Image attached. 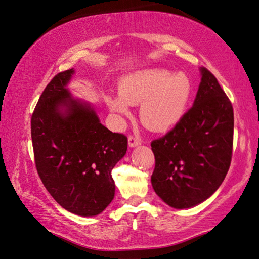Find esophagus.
I'll list each match as a JSON object with an SVG mask.
<instances>
[{
	"mask_svg": "<svg viewBox=\"0 0 259 259\" xmlns=\"http://www.w3.org/2000/svg\"><path fill=\"white\" fill-rule=\"evenodd\" d=\"M128 143H129L130 147H136V146H139L141 144V141H140V139L137 138V137L130 136L128 138Z\"/></svg>",
	"mask_w": 259,
	"mask_h": 259,
	"instance_id": "34e87169",
	"label": "esophagus"
}]
</instances>
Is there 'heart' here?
Segmentation results:
<instances>
[{
  "instance_id": "b5f03b06",
  "label": "heart",
  "mask_w": 259,
  "mask_h": 259,
  "mask_svg": "<svg viewBox=\"0 0 259 259\" xmlns=\"http://www.w3.org/2000/svg\"><path fill=\"white\" fill-rule=\"evenodd\" d=\"M192 92L193 86L186 74L150 68L123 76L119 82V96L109 95L105 101L121 118L130 115L128 105L141 103V122L149 130L161 133L184 118Z\"/></svg>"
}]
</instances>
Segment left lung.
Here are the masks:
<instances>
[{
	"label": "left lung",
	"mask_w": 259,
	"mask_h": 259,
	"mask_svg": "<svg viewBox=\"0 0 259 259\" xmlns=\"http://www.w3.org/2000/svg\"><path fill=\"white\" fill-rule=\"evenodd\" d=\"M194 104L165 136L151 141L156 194L175 209L202 203L219 189L229 170L234 109L209 69L201 67Z\"/></svg>",
	"instance_id": "1"
}]
</instances>
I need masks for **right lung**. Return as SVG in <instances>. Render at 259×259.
I'll return each mask as SVG.
<instances>
[{
  "label": "right lung",
  "instance_id": "obj_1",
  "mask_svg": "<svg viewBox=\"0 0 259 259\" xmlns=\"http://www.w3.org/2000/svg\"><path fill=\"white\" fill-rule=\"evenodd\" d=\"M74 69L46 86L31 116L35 168L57 203L82 217L100 214L114 197L112 169L126 153L128 138L100 122L90 104L66 89Z\"/></svg>",
  "mask_w": 259,
  "mask_h": 259
}]
</instances>
